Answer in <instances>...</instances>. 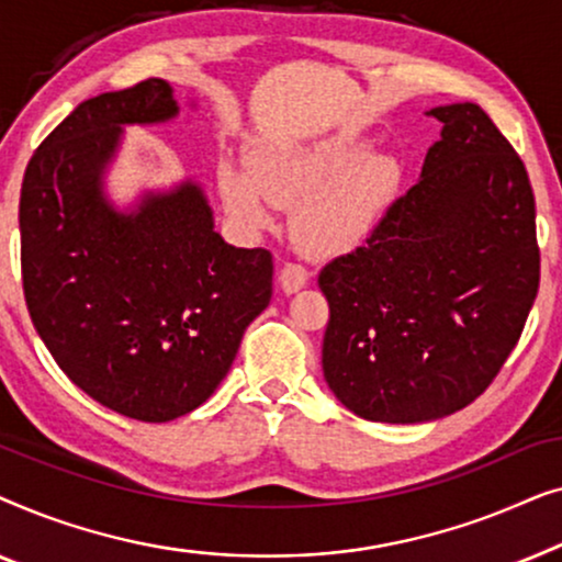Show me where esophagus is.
<instances>
[{
	"instance_id": "34e87169",
	"label": "esophagus",
	"mask_w": 562,
	"mask_h": 562,
	"mask_svg": "<svg viewBox=\"0 0 562 562\" xmlns=\"http://www.w3.org/2000/svg\"><path fill=\"white\" fill-rule=\"evenodd\" d=\"M279 281H281V289L286 291V294H294V291L306 286V281H310V271H306L302 263H286L281 268Z\"/></svg>"
}]
</instances>
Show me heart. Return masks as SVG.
I'll return each mask as SVG.
<instances>
[{
  "instance_id": "obj_1",
  "label": "heart",
  "mask_w": 562,
  "mask_h": 562,
  "mask_svg": "<svg viewBox=\"0 0 562 562\" xmlns=\"http://www.w3.org/2000/svg\"><path fill=\"white\" fill-rule=\"evenodd\" d=\"M402 171L389 156H366L356 137L337 135L304 148L266 150L252 160V179L220 171L227 210L250 227L271 225V204L295 210L294 237L306 256L333 258L368 240Z\"/></svg>"
}]
</instances>
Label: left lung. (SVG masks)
I'll list each match as a JSON object with an SVG mask.
<instances>
[{
    "instance_id": "left-lung-1",
    "label": "left lung",
    "mask_w": 562,
    "mask_h": 562,
    "mask_svg": "<svg viewBox=\"0 0 562 562\" xmlns=\"http://www.w3.org/2000/svg\"><path fill=\"white\" fill-rule=\"evenodd\" d=\"M422 179L363 245L319 271L322 371L358 417L412 425L463 409L519 342L540 286L527 168L479 104L435 106Z\"/></svg>"
}]
</instances>
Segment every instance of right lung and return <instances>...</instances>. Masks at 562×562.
<instances>
[{"label": "right lung", "mask_w": 562, "mask_h": 562, "mask_svg": "<svg viewBox=\"0 0 562 562\" xmlns=\"http://www.w3.org/2000/svg\"><path fill=\"white\" fill-rule=\"evenodd\" d=\"M179 112L164 79L87 99L30 158L20 263L30 319L60 371L106 409L183 417L214 394L273 294V256L214 233L194 183L135 214L104 202L120 125Z\"/></svg>", "instance_id": "right-lung-1"}]
</instances>
